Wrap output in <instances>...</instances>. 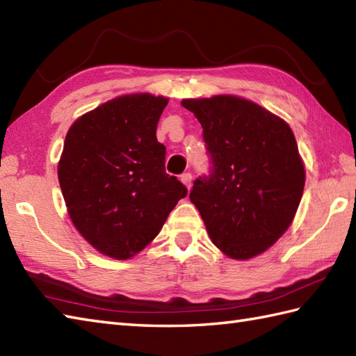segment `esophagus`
Wrapping results in <instances>:
<instances>
[{
  "label": "esophagus",
  "instance_id": "obj_1",
  "mask_svg": "<svg viewBox=\"0 0 356 356\" xmlns=\"http://www.w3.org/2000/svg\"><path fill=\"white\" fill-rule=\"evenodd\" d=\"M180 180H182V184L188 188V190H191V186H193V176H191V172L182 174V176H180Z\"/></svg>",
  "mask_w": 356,
  "mask_h": 356
}]
</instances>
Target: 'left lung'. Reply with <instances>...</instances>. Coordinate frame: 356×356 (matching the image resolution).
<instances>
[{
	"instance_id": "1",
	"label": "left lung",
	"mask_w": 356,
	"mask_h": 356,
	"mask_svg": "<svg viewBox=\"0 0 356 356\" xmlns=\"http://www.w3.org/2000/svg\"><path fill=\"white\" fill-rule=\"evenodd\" d=\"M182 107L200 122L213 163L190 200L223 254L252 259L289 228L303 195L306 172L291 127L232 95L184 99Z\"/></svg>"
}]
</instances>
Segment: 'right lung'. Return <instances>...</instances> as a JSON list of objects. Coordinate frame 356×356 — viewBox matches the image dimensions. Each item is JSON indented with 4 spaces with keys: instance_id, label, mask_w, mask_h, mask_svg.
Listing matches in <instances>:
<instances>
[{
    "instance_id": "1",
    "label": "right lung",
    "mask_w": 356,
    "mask_h": 356,
    "mask_svg": "<svg viewBox=\"0 0 356 356\" xmlns=\"http://www.w3.org/2000/svg\"><path fill=\"white\" fill-rule=\"evenodd\" d=\"M168 97H115L74 120L65 136L58 179L74 228L96 251L131 259L154 240L188 190L165 171L157 142Z\"/></svg>"
}]
</instances>
